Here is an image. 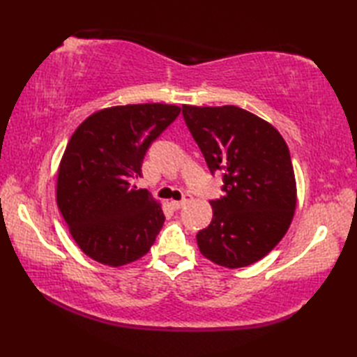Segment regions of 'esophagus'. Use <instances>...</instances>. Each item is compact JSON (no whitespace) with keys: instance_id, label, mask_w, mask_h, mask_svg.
<instances>
[{"instance_id":"34e87169","label":"esophagus","mask_w":357,"mask_h":357,"mask_svg":"<svg viewBox=\"0 0 357 357\" xmlns=\"http://www.w3.org/2000/svg\"><path fill=\"white\" fill-rule=\"evenodd\" d=\"M192 201V196H185V198L183 201H169V206L173 208V210H179L183 208L187 202Z\"/></svg>"}]
</instances>
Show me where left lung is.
<instances>
[{
  "mask_svg": "<svg viewBox=\"0 0 357 357\" xmlns=\"http://www.w3.org/2000/svg\"><path fill=\"white\" fill-rule=\"evenodd\" d=\"M183 115L211 173L224 172V196L196 234L202 256L221 267H247L284 238L296 210L290 150L267 121L236 105H183Z\"/></svg>",
  "mask_w": 357,
  "mask_h": 357,
  "instance_id": "1",
  "label": "left lung"
}]
</instances>
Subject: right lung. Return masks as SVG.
<instances>
[{
    "label": "right lung",
    "instance_id": "add662e5",
    "mask_svg": "<svg viewBox=\"0 0 357 357\" xmlns=\"http://www.w3.org/2000/svg\"><path fill=\"white\" fill-rule=\"evenodd\" d=\"M172 104H127L92 113L73 132L58 167L56 204L72 238L109 267L149 253L165 216L132 181L150 144L178 118Z\"/></svg>",
    "mask_w": 357,
    "mask_h": 357
}]
</instances>
